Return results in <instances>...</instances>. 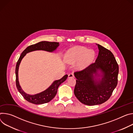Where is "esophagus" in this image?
I'll return each mask as SVG.
<instances>
[{
  "mask_svg": "<svg viewBox=\"0 0 133 133\" xmlns=\"http://www.w3.org/2000/svg\"><path fill=\"white\" fill-rule=\"evenodd\" d=\"M69 78H73L74 77V75L73 73H70V74L68 75Z\"/></svg>",
  "mask_w": 133,
  "mask_h": 133,
  "instance_id": "esophagus-1",
  "label": "esophagus"
}]
</instances>
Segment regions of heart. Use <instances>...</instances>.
<instances>
[{
	"label": "heart",
	"instance_id": "heart-1",
	"mask_svg": "<svg viewBox=\"0 0 133 133\" xmlns=\"http://www.w3.org/2000/svg\"><path fill=\"white\" fill-rule=\"evenodd\" d=\"M95 57V52L92 50H89L84 47H78L69 50L64 56V61L70 64H75L77 69L83 68L92 62Z\"/></svg>",
	"mask_w": 133,
	"mask_h": 133
}]
</instances>
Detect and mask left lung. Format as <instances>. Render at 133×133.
<instances>
[{
    "label": "left lung",
    "mask_w": 133,
    "mask_h": 133,
    "mask_svg": "<svg viewBox=\"0 0 133 133\" xmlns=\"http://www.w3.org/2000/svg\"><path fill=\"white\" fill-rule=\"evenodd\" d=\"M99 49L95 62L76 72L74 94L82 104L100 105L110 97L118 82L119 67L111 51L96 44Z\"/></svg>",
    "instance_id": "8db88e82"
}]
</instances>
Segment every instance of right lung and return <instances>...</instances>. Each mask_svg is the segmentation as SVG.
I'll use <instances>...</instances> for the list:
<instances>
[{
	"label": "right lung",
	"mask_w": 133,
	"mask_h": 133,
	"mask_svg": "<svg viewBox=\"0 0 133 133\" xmlns=\"http://www.w3.org/2000/svg\"><path fill=\"white\" fill-rule=\"evenodd\" d=\"M59 45H60V44L57 42L42 41L35 44H33V45L28 46L22 53L16 66V84L18 91L27 101L36 105L43 104H45V103L49 102L54 98L57 93L58 87L62 83L66 80L68 76L66 75L61 79L54 81L48 88L41 92L35 95H29L26 94L23 91L19 82L18 69L21 61L22 60L23 57L26 55V54L28 53L38 50L45 51L49 52H53L56 50Z\"/></svg>",
	"instance_id": "obj_1"
}]
</instances>
